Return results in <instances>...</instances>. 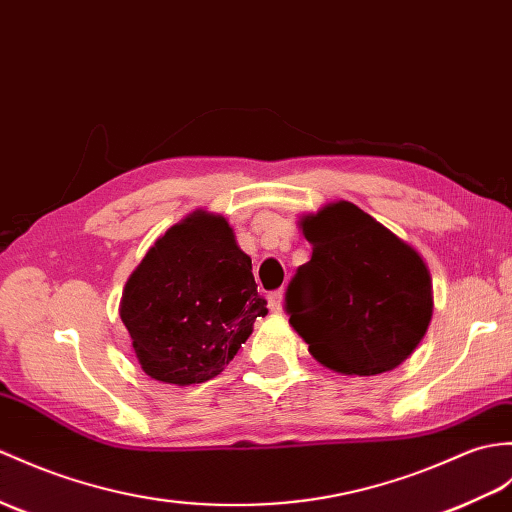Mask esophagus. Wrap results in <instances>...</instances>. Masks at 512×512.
I'll return each instance as SVG.
<instances>
[{"label": "esophagus", "instance_id": "1", "mask_svg": "<svg viewBox=\"0 0 512 512\" xmlns=\"http://www.w3.org/2000/svg\"><path fill=\"white\" fill-rule=\"evenodd\" d=\"M268 307L272 312H281L283 310V290L270 292L268 294Z\"/></svg>", "mask_w": 512, "mask_h": 512}]
</instances>
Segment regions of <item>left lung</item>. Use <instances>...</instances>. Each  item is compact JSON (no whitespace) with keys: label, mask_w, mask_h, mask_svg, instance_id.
<instances>
[{"label":"left lung","mask_w":512,"mask_h":512,"mask_svg":"<svg viewBox=\"0 0 512 512\" xmlns=\"http://www.w3.org/2000/svg\"><path fill=\"white\" fill-rule=\"evenodd\" d=\"M299 227L312 259L290 281L285 310L312 358L360 377L406 362L434 312L421 253L349 200L305 213Z\"/></svg>","instance_id":"left-lung-1"}]
</instances>
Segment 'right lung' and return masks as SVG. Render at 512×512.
<instances>
[{
	"label": "right lung",
	"instance_id": "right-lung-1",
	"mask_svg": "<svg viewBox=\"0 0 512 512\" xmlns=\"http://www.w3.org/2000/svg\"><path fill=\"white\" fill-rule=\"evenodd\" d=\"M266 314L251 257L237 246L229 220L205 209L148 248L120 301L141 368L176 386L220 375Z\"/></svg>",
	"mask_w": 512,
	"mask_h": 512
}]
</instances>
